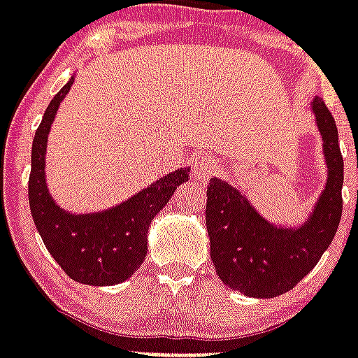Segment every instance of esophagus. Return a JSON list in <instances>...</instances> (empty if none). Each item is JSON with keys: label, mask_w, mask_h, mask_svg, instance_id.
<instances>
[{"label": "esophagus", "mask_w": 358, "mask_h": 358, "mask_svg": "<svg viewBox=\"0 0 358 358\" xmlns=\"http://www.w3.org/2000/svg\"><path fill=\"white\" fill-rule=\"evenodd\" d=\"M217 171V164H215L213 158H209L206 154H199L196 158L193 159V176L200 182H206L215 174Z\"/></svg>", "instance_id": "34e87169"}]
</instances>
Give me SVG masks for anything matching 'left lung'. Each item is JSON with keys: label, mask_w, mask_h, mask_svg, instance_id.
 Listing matches in <instances>:
<instances>
[{"label": "left lung", "mask_w": 358, "mask_h": 358, "mask_svg": "<svg viewBox=\"0 0 358 358\" xmlns=\"http://www.w3.org/2000/svg\"><path fill=\"white\" fill-rule=\"evenodd\" d=\"M310 112L324 141L327 182L303 224H272L239 189L220 178L209 180L206 226L211 261L222 283L250 298H275L294 289L320 261L338 228L344 184L338 130L320 97L313 99Z\"/></svg>", "instance_id": "left-lung-1"}]
</instances>
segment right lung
<instances>
[{
	"label": "right lung",
	"instance_id": "right-lung-1",
	"mask_svg": "<svg viewBox=\"0 0 358 358\" xmlns=\"http://www.w3.org/2000/svg\"><path fill=\"white\" fill-rule=\"evenodd\" d=\"M75 75L49 103L33 139L29 206L43 245L60 268L77 283L108 287L123 283L147 255V234L152 219L169 202L180 184L189 180V167L165 174L121 204L92 213H71L60 208L45 180L48 138L69 94Z\"/></svg>",
	"mask_w": 358,
	"mask_h": 358
}]
</instances>
